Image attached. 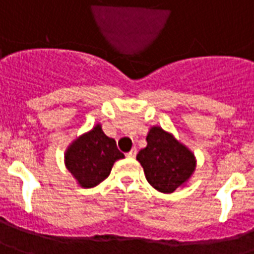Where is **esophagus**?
Here are the masks:
<instances>
[{"label":"esophagus","instance_id":"1","mask_svg":"<svg viewBox=\"0 0 254 254\" xmlns=\"http://www.w3.org/2000/svg\"><path fill=\"white\" fill-rule=\"evenodd\" d=\"M136 154H137V150H136V148H132V150H130V151L127 154V158H134V157H136Z\"/></svg>","mask_w":254,"mask_h":254}]
</instances>
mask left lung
Instances as JSON below:
<instances>
[{"instance_id": "left-lung-1", "label": "left lung", "mask_w": 254, "mask_h": 254, "mask_svg": "<svg viewBox=\"0 0 254 254\" xmlns=\"http://www.w3.org/2000/svg\"><path fill=\"white\" fill-rule=\"evenodd\" d=\"M145 140L147 147L140 150L136 159L144 169L147 182L165 194L183 187L196 166L194 154L159 127H152Z\"/></svg>"}]
</instances>
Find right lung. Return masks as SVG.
I'll return each instance as SVG.
<instances>
[{"mask_svg":"<svg viewBox=\"0 0 254 254\" xmlns=\"http://www.w3.org/2000/svg\"><path fill=\"white\" fill-rule=\"evenodd\" d=\"M124 157L115 140L106 136L102 125L97 124L68 145L64 164L81 187L90 189L107 179L115 161Z\"/></svg>","mask_w":254,"mask_h":254,"instance_id":"obj_1","label":"right lung"}]
</instances>
